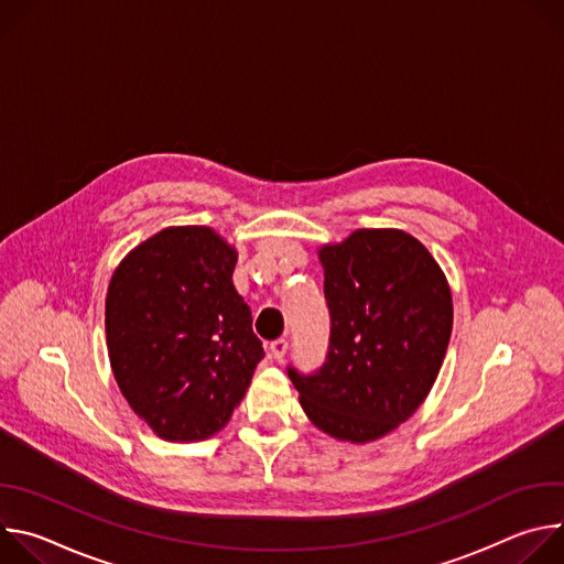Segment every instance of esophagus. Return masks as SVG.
<instances>
[{"label": "esophagus", "mask_w": 564, "mask_h": 564, "mask_svg": "<svg viewBox=\"0 0 564 564\" xmlns=\"http://www.w3.org/2000/svg\"><path fill=\"white\" fill-rule=\"evenodd\" d=\"M270 352L274 355V359H283L285 357V352H288V339H274L272 344H270Z\"/></svg>", "instance_id": "34e87169"}]
</instances>
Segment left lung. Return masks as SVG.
<instances>
[{
  "label": "left lung",
  "mask_w": 564,
  "mask_h": 564,
  "mask_svg": "<svg viewBox=\"0 0 564 564\" xmlns=\"http://www.w3.org/2000/svg\"><path fill=\"white\" fill-rule=\"evenodd\" d=\"M318 259L326 361L314 372L288 366V377L321 431L370 442L406 422L433 388L453 328L451 290L429 250L399 229H357Z\"/></svg>",
  "instance_id": "left-lung-1"
}]
</instances>
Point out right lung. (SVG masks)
<instances>
[{
	"instance_id": "right-lung-1",
	"label": "right lung",
	"mask_w": 564,
	"mask_h": 564,
	"mask_svg": "<svg viewBox=\"0 0 564 564\" xmlns=\"http://www.w3.org/2000/svg\"><path fill=\"white\" fill-rule=\"evenodd\" d=\"M236 252L209 227H167L113 272L107 344L116 381L160 437L220 431L265 357L231 283Z\"/></svg>"
}]
</instances>
